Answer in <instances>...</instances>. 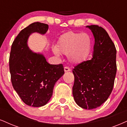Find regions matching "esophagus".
Here are the masks:
<instances>
[{
  "instance_id": "34e87169",
  "label": "esophagus",
  "mask_w": 127,
  "mask_h": 127,
  "mask_svg": "<svg viewBox=\"0 0 127 127\" xmlns=\"http://www.w3.org/2000/svg\"><path fill=\"white\" fill-rule=\"evenodd\" d=\"M64 71H65V72H69L71 71V69L69 68V67L65 66V68H64Z\"/></svg>"
}]
</instances>
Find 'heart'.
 <instances>
[{"label":"heart","instance_id":"b5f03b06","mask_svg":"<svg viewBox=\"0 0 127 127\" xmlns=\"http://www.w3.org/2000/svg\"><path fill=\"white\" fill-rule=\"evenodd\" d=\"M92 48V39L87 33L66 32L59 37L53 52L56 56L64 54L73 64L85 62L90 56Z\"/></svg>","mask_w":127,"mask_h":127}]
</instances>
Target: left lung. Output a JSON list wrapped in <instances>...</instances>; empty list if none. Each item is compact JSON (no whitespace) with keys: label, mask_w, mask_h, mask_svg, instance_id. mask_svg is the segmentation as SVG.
<instances>
[{"label":"left lung","mask_w":127,"mask_h":127,"mask_svg":"<svg viewBox=\"0 0 127 127\" xmlns=\"http://www.w3.org/2000/svg\"><path fill=\"white\" fill-rule=\"evenodd\" d=\"M95 39L91 60L75 67L72 94L78 106L92 109L107 101L113 89L117 72L115 45L107 31L98 25L87 26Z\"/></svg>","instance_id":"left-lung-1"}]
</instances>
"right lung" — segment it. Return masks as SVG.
<instances>
[{
    "instance_id": "right-lung-1",
    "label": "right lung",
    "mask_w": 127,
    "mask_h": 127,
    "mask_svg": "<svg viewBox=\"0 0 127 127\" xmlns=\"http://www.w3.org/2000/svg\"><path fill=\"white\" fill-rule=\"evenodd\" d=\"M48 25L34 22L20 31L12 43L9 57L14 90L26 105L39 107L52 96L55 83L64 74L62 64L51 65L41 53L33 52L28 40L33 33L45 35Z\"/></svg>"
}]
</instances>
